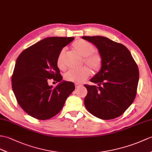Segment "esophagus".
Masks as SVG:
<instances>
[{"instance_id":"34e87169","label":"esophagus","mask_w":152,"mask_h":152,"mask_svg":"<svg viewBox=\"0 0 152 152\" xmlns=\"http://www.w3.org/2000/svg\"><path fill=\"white\" fill-rule=\"evenodd\" d=\"M82 86L81 84H78V83H76L75 84V87H76V88H78V87H82Z\"/></svg>"}]
</instances>
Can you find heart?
<instances>
[{
	"instance_id": "b5f03b06",
	"label": "heart",
	"mask_w": 152,
	"mask_h": 152,
	"mask_svg": "<svg viewBox=\"0 0 152 152\" xmlns=\"http://www.w3.org/2000/svg\"><path fill=\"white\" fill-rule=\"evenodd\" d=\"M72 49L83 58L85 64L92 69L93 71H98L102 66V59L100 54L94 53V46L85 40H77L72 44ZM65 50L63 49L59 52L57 58L58 67L63 70L65 69L64 58ZM90 70L87 67H83L77 70H69L64 75V78L68 82L81 83L90 76Z\"/></svg>"
}]
</instances>
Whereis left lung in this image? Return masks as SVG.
Returning a JSON list of instances; mask_svg holds the SVG:
<instances>
[{
    "instance_id": "1",
    "label": "left lung",
    "mask_w": 152,
    "mask_h": 152,
    "mask_svg": "<svg viewBox=\"0 0 152 152\" xmlns=\"http://www.w3.org/2000/svg\"><path fill=\"white\" fill-rule=\"evenodd\" d=\"M96 46L102 59L100 70L85 85L87 89L84 104L90 113L103 120L124 113L135 99L139 72L131 53L124 45L107 37L83 36Z\"/></svg>"
}]
</instances>
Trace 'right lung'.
Masks as SVG:
<instances>
[{
    "label": "right lung",
    "instance_id": "add662e5",
    "mask_svg": "<svg viewBox=\"0 0 152 152\" xmlns=\"http://www.w3.org/2000/svg\"><path fill=\"white\" fill-rule=\"evenodd\" d=\"M74 37H50L30 46L17 58L12 77L13 93L27 114L47 120L61 110L66 98L75 89L74 83L62 80L57 66L59 52ZM50 79L59 82L55 88Z\"/></svg>",
    "mask_w": 152,
    "mask_h": 152
}]
</instances>
